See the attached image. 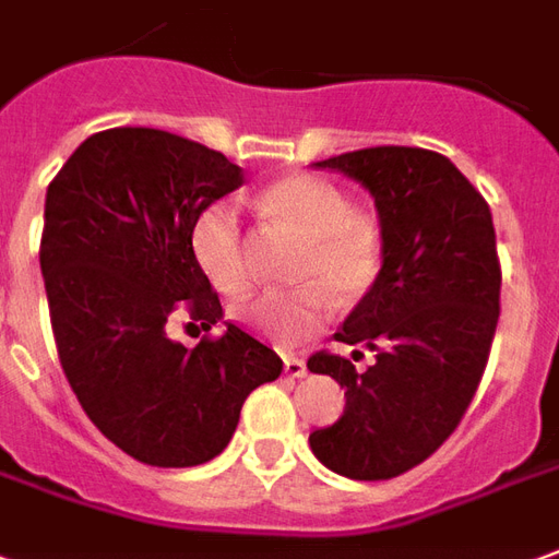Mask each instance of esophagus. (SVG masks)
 <instances>
[{
    "instance_id": "obj_1",
    "label": "esophagus",
    "mask_w": 559,
    "mask_h": 559,
    "mask_svg": "<svg viewBox=\"0 0 559 559\" xmlns=\"http://www.w3.org/2000/svg\"><path fill=\"white\" fill-rule=\"evenodd\" d=\"M283 370H286V376H292V379H304V376H307V364L300 361V358H286Z\"/></svg>"
}]
</instances>
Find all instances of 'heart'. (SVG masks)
Returning a JSON list of instances; mask_svg holds the SVG:
<instances>
[{
	"label": "heart",
	"instance_id": "1",
	"mask_svg": "<svg viewBox=\"0 0 559 559\" xmlns=\"http://www.w3.org/2000/svg\"><path fill=\"white\" fill-rule=\"evenodd\" d=\"M261 207L307 237L298 271L307 286L261 292L243 300L235 316L292 349L334 319L336 298L358 304L373 292L382 273V235L367 216L352 213L349 198L334 183L310 174H292L267 186L261 192ZM189 247L216 292H247L249 264L235 204L213 201L201 210L189 231Z\"/></svg>",
	"mask_w": 559,
	"mask_h": 559
}]
</instances>
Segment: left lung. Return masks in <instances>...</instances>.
Segmentation results:
<instances>
[{"mask_svg":"<svg viewBox=\"0 0 559 559\" xmlns=\"http://www.w3.org/2000/svg\"><path fill=\"white\" fill-rule=\"evenodd\" d=\"M316 168L373 195L382 273L334 334L376 364L358 373L331 352L307 361L346 388V409L312 430L310 449L340 476L382 481L427 461L473 403L500 319L497 235L488 201L433 150L367 146Z\"/></svg>","mask_w":559,"mask_h":559,"instance_id":"1","label":"left lung"}]
</instances>
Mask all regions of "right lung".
<instances>
[{
  "label": "right lung",
  "mask_w": 559,
  "mask_h": 559,
  "mask_svg": "<svg viewBox=\"0 0 559 559\" xmlns=\"http://www.w3.org/2000/svg\"><path fill=\"white\" fill-rule=\"evenodd\" d=\"M240 183L210 146L122 126L90 134L47 186L41 273L59 364L90 421L150 466L213 461L249 391L283 373L237 324L195 349L165 331L177 310L204 331L223 319L189 231Z\"/></svg>",
  "instance_id": "obj_1"
}]
</instances>
